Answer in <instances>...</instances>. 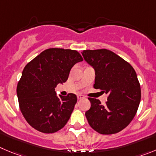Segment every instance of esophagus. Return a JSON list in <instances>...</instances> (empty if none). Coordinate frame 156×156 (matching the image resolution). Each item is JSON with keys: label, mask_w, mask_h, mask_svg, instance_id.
<instances>
[{"label": "esophagus", "mask_w": 156, "mask_h": 156, "mask_svg": "<svg viewBox=\"0 0 156 156\" xmlns=\"http://www.w3.org/2000/svg\"><path fill=\"white\" fill-rule=\"evenodd\" d=\"M77 98H78V100H79V99H82V98H85V96L82 95V94H78V95H77Z\"/></svg>", "instance_id": "1"}]
</instances>
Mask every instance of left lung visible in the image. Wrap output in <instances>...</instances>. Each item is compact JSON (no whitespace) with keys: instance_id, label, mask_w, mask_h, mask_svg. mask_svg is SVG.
Masks as SVG:
<instances>
[{"instance_id":"left-lung-1","label":"left lung","mask_w":156,"mask_h":156,"mask_svg":"<svg viewBox=\"0 0 156 156\" xmlns=\"http://www.w3.org/2000/svg\"><path fill=\"white\" fill-rule=\"evenodd\" d=\"M85 62L94 70V88L108 94V101L88 98L91 108L85 116L91 128L98 133H117L132 122L141 100V88L132 65L107 49L81 52Z\"/></svg>"}]
</instances>
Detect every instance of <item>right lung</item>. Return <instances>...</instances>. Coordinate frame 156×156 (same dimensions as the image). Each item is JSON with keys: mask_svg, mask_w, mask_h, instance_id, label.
<instances>
[{"mask_svg": "<svg viewBox=\"0 0 156 156\" xmlns=\"http://www.w3.org/2000/svg\"><path fill=\"white\" fill-rule=\"evenodd\" d=\"M82 61L77 51L49 48L24 67L17 94L21 113L30 126L44 133H54L66 125L77 97L72 93L58 97L55 88L65 82L71 68Z\"/></svg>", "mask_w": 156, "mask_h": 156, "instance_id": "1", "label": "right lung"}]
</instances>
